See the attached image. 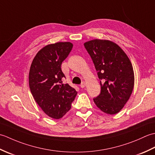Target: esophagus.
I'll list each match as a JSON object with an SVG mask.
<instances>
[{
	"instance_id": "esophagus-1",
	"label": "esophagus",
	"mask_w": 155,
	"mask_h": 155,
	"mask_svg": "<svg viewBox=\"0 0 155 155\" xmlns=\"http://www.w3.org/2000/svg\"><path fill=\"white\" fill-rule=\"evenodd\" d=\"M85 86H86V83H85L84 81L82 82V83L81 84V88H84V87H85Z\"/></svg>"
}]
</instances>
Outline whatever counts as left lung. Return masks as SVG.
Instances as JSON below:
<instances>
[{"mask_svg": "<svg viewBox=\"0 0 155 155\" xmlns=\"http://www.w3.org/2000/svg\"><path fill=\"white\" fill-rule=\"evenodd\" d=\"M84 46L93 60L101 80V93L93 98L97 107L108 114L118 113L129 99L134 76L131 62L114 42L94 39Z\"/></svg>", "mask_w": 155, "mask_h": 155, "instance_id": "left-lung-1", "label": "left lung"}]
</instances>
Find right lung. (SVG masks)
Here are the masks:
<instances>
[{
  "label": "right lung",
  "instance_id": "obj_1",
  "mask_svg": "<svg viewBox=\"0 0 155 155\" xmlns=\"http://www.w3.org/2000/svg\"><path fill=\"white\" fill-rule=\"evenodd\" d=\"M73 45L60 42L48 45L36 54L29 71V87L35 101L44 113L54 119L62 118L71 109L77 92L62 83L65 76L61 64Z\"/></svg>",
  "mask_w": 155,
  "mask_h": 155
}]
</instances>
